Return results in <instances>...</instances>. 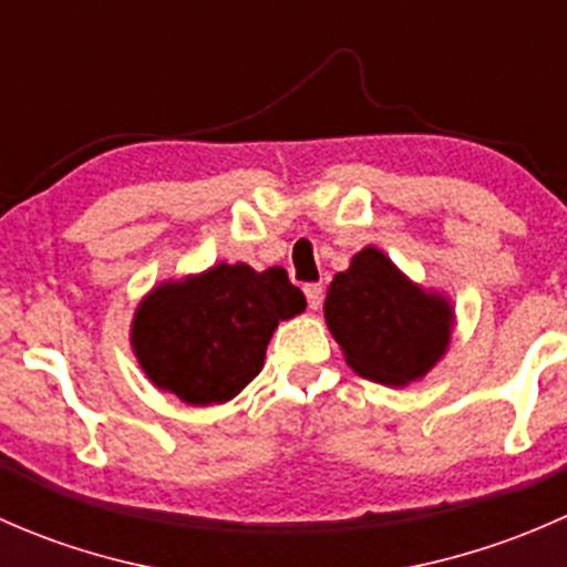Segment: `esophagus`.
I'll return each instance as SVG.
<instances>
[{"label":"esophagus","mask_w":567,"mask_h":567,"mask_svg":"<svg viewBox=\"0 0 567 567\" xmlns=\"http://www.w3.org/2000/svg\"><path fill=\"white\" fill-rule=\"evenodd\" d=\"M305 296H307V305H310V310H318V307L323 305V285L320 282L305 285Z\"/></svg>","instance_id":"esophagus-1"}]
</instances>
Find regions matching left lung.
Instances as JSON below:
<instances>
[{
    "instance_id": "8db88e82",
    "label": "left lung",
    "mask_w": 567,
    "mask_h": 567,
    "mask_svg": "<svg viewBox=\"0 0 567 567\" xmlns=\"http://www.w3.org/2000/svg\"><path fill=\"white\" fill-rule=\"evenodd\" d=\"M323 312L348 364L390 386L422 379L447 348L453 323L447 301L411 285L373 247L331 279Z\"/></svg>"
}]
</instances>
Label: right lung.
<instances>
[{
	"label": "right lung",
	"mask_w": 567,
	"mask_h": 567,
	"mask_svg": "<svg viewBox=\"0 0 567 567\" xmlns=\"http://www.w3.org/2000/svg\"><path fill=\"white\" fill-rule=\"evenodd\" d=\"M305 307L285 268L257 274L244 262H219L199 277L158 285L136 310L131 342L158 390L192 405L225 403L260 373L279 320Z\"/></svg>",
	"instance_id": "add662e5"
}]
</instances>
